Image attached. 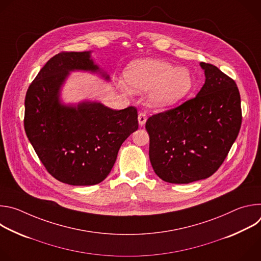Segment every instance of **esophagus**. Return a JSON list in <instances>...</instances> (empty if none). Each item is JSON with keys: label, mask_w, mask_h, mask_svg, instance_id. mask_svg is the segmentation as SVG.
<instances>
[{"label": "esophagus", "mask_w": 261, "mask_h": 261, "mask_svg": "<svg viewBox=\"0 0 261 261\" xmlns=\"http://www.w3.org/2000/svg\"><path fill=\"white\" fill-rule=\"evenodd\" d=\"M146 122V115L144 113H139L138 114V124L139 126H143Z\"/></svg>", "instance_id": "obj_1"}]
</instances>
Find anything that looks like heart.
<instances>
[{
	"label": "heart",
	"mask_w": 261,
	"mask_h": 261,
	"mask_svg": "<svg viewBox=\"0 0 261 261\" xmlns=\"http://www.w3.org/2000/svg\"><path fill=\"white\" fill-rule=\"evenodd\" d=\"M124 80L131 93L148 91V104L159 110L180 103L194 88L193 74L188 68L152 58L132 61L124 71ZM122 88L125 89L123 85Z\"/></svg>",
	"instance_id": "b5f03b06"
}]
</instances>
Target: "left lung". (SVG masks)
<instances>
[{
    "label": "left lung",
    "instance_id": "left-lung-1",
    "mask_svg": "<svg viewBox=\"0 0 261 261\" xmlns=\"http://www.w3.org/2000/svg\"><path fill=\"white\" fill-rule=\"evenodd\" d=\"M199 65L205 81L196 97L145 123L152 166L167 182L189 184L211 176L241 129V97L234 81L214 65Z\"/></svg>",
    "mask_w": 261,
    "mask_h": 261
}]
</instances>
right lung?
I'll return each mask as SVG.
<instances>
[{
    "label": "right lung",
    "mask_w": 261,
    "mask_h": 261,
    "mask_svg": "<svg viewBox=\"0 0 261 261\" xmlns=\"http://www.w3.org/2000/svg\"><path fill=\"white\" fill-rule=\"evenodd\" d=\"M110 77L92 50L61 53L40 70L24 100V130L35 152L58 180L92 186L109 174L122 143L138 129L137 110L111 109L96 100L65 103L62 90L71 72Z\"/></svg>",
    "instance_id": "1"
}]
</instances>
